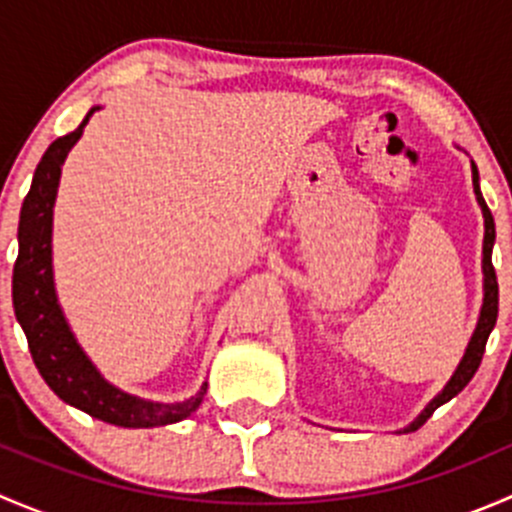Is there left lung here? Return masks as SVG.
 <instances>
[{
	"label": "left lung",
	"instance_id": "left-lung-1",
	"mask_svg": "<svg viewBox=\"0 0 512 512\" xmlns=\"http://www.w3.org/2000/svg\"><path fill=\"white\" fill-rule=\"evenodd\" d=\"M473 190H476V198L480 203V210H483V218H485V237H483V277H485V297H483V309H480V319H478V327L476 332H473V339L471 344H468L466 349V356H463V361L458 364L456 374L451 376V381L446 384V389L441 391V394L436 396V399L431 401V404L423 409V414L416 418L414 423H411L406 431H416L418 426H423V423L431 418L433 411L438 409V406H443L446 401H451L453 396L461 394L463 389L468 386V381L476 376L480 361H483V354H485V342H488L490 332H493L495 327V319H498V277H495V267H493V260H490V255H493V242H495V223H493V215H490L488 205H485L483 195H480V185H478V168L473 165Z\"/></svg>",
	"mask_w": 512,
	"mask_h": 512
}]
</instances>
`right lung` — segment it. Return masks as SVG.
Segmentation results:
<instances>
[{
  "instance_id": "1",
  "label": "right lung",
  "mask_w": 512,
  "mask_h": 512,
  "mask_svg": "<svg viewBox=\"0 0 512 512\" xmlns=\"http://www.w3.org/2000/svg\"><path fill=\"white\" fill-rule=\"evenodd\" d=\"M94 111L96 108H91L86 113L76 131L56 138L34 170L32 188L24 198L22 215H19V255L12 277L14 314L27 334L29 352L41 379L61 401L113 426H165V423L183 421L198 409L208 381L200 386L198 394L190 396L183 404H153V401H141L113 389L81 352L56 304L54 277H51V208H54L56 188H59L61 163L71 146L79 141Z\"/></svg>"
}]
</instances>
